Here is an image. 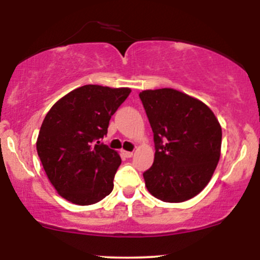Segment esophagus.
<instances>
[{
	"label": "esophagus",
	"mask_w": 260,
	"mask_h": 260,
	"mask_svg": "<svg viewBox=\"0 0 260 260\" xmlns=\"http://www.w3.org/2000/svg\"><path fill=\"white\" fill-rule=\"evenodd\" d=\"M122 154H123L124 157H132V156H133L132 151H126V150H123V151H122Z\"/></svg>",
	"instance_id": "esophagus-1"
}]
</instances>
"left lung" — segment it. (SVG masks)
Listing matches in <instances>:
<instances>
[{
	"mask_svg": "<svg viewBox=\"0 0 260 260\" xmlns=\"http://www.w3.org/2000/svg\"><path fill=\"white\" fill-rule=\"evenodd\" d=\"M154 133L153 166L143 174L155 198L181 203L201 193L220 159L221 126L202 101L175 90L139 94Z\"/></svg>",
	"mask_w": 260,
	"mask_h": 260,
	"instance_id": "1",
	"label": "left lung"
}]
</instances>
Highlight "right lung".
Returning <instances> with one entry per match:
<instances>
[{"instance_id":"obj_1","label":"right lung","mask_w":260,"mask_h":260,"mask_svg":"<svg viewBox=\"0 0 260 260\" xmlns=\"http://www.w3.org/2000/svg\"><path fill=\"white\" fill-rule=\"evenodd\" d=\"M129 92L128 88L80 86L59 99L45 116L38 155L52 186L68 202L90 205L112 192L121 157L100 139Z\"/></svg>"}]
</instances>
